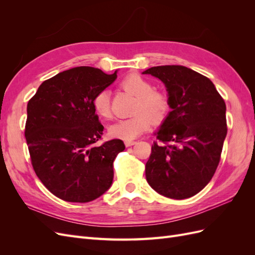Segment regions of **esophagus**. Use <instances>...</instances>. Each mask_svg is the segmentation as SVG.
Wrapping results in <instances>:
<instances>
[{"instance_id": "esophagus-1", "label": "esophagus", "mask_w": 255, "mask_h": 255, "mask_svg": "<svg viewBox=\"0 0 255 255\" xmlns=\"http://www.w3.org/2000/svg\"><path fill=\"white\" fill-rule=\"evenodd\" d=\"M135 143H136V141H133V140H127V141L125 142L126 146H130V145H133V144H135Z\"/></svg>"}]
</instances>
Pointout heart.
Instances as JSON below:
<instances>
[{
	"instance_id": "b5f03b06",
	"label": "heart",
	"mask_w": 255,
	"mask_h": 255,
	"mask_svg": "<svg viewBox=\"0 0 255 255\" xmlns=\"http://www.w3.org/2000/svg\"><path fill=\"white\" fill-rule=\"evenodd\" d=\"M125 89L138 97L135 116L116 121L109 128L112 137L122 140H133L148 130L152 123H161L171 110L170 99L163 91L154 90L153 84L139 74H129L122 81ZM96 113L103 119L112 118L111 91L100 90L92 100Z\"/></svg>"
}]
</instances>
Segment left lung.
I'll return each instance as SVG.
<instances>
[{
    "label": "left lung",
    "instance_id": "8db88e82",
    "mask_svg": "<svg viewBox=\"0 0 255 255\" xmlns=\"http://www.w3.org/2000/svg\"><path fill=\"white\" fill-rule=\"evenodd\" d=\"M165 84L172 111L156 133L145 164L150 186L170 199H187L210 183L227 136L226 103L206 76L184 66L142 72Z\"/></svg>",
    "mask_w": 255,
    "mask_h": 255
}]
</instances>
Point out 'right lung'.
<instances>
[{"label": "right lung", "mask_w": 255, "mask_h": 255, "mask_svg": "<svg viewBox=\"0 0 255 255\" xmlns=\"http://www.w3.org/2000/svg\"><path fill=\"white\" fill-rule=\"evenodd\" d=\"M117 79L92 67H75L44 81L27 103L25 139L34 171L54 196L90 202L111 187L120 139L96 144L103 126L92 105Z\"/></svg>", "instance_id": "1"}]
</instances>
